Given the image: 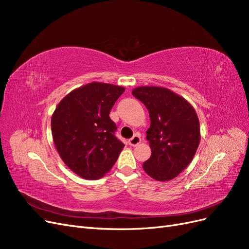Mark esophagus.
I'll list each match as a JSON object with an SVG mask.
<instances>
[{
  "label": "esophagus",
  "instance_id": "obj_1",
  "mask_svg": "<svg viewBox=\"0 0 249 249\" xmlns=\"http://www.w3.org/2000/svg\"><path fill=\"white\" fill-rule=\"evenodd\" d=\"M140 142H141L140 135H135V136H133V137L129 140L130 145H132V146H136V145H138Z\"/></svg>",
  "mask_w": 249,
  "mask_h": 249
}]
</instances>
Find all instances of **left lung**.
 Returning a JSON list of instances; mask_svg holds the SVG:
<instances>
[{
	"label": "left lung",
	"mask_w": 249,
	"mask_h": 249,
	"mask_svg": "<svg viewBox=\"0 0 249 249\" xmlns=\"http://www.w3.org/2000/svg\"><path fill=\"white\" fill-rule=\"evenodd\" d=\"M132 94L145 105L150 118L146 139L152 155L143 169L159 182L175 178L191 163L199 145L196 112L183 96L165 87H136Z\"/></svg>",
	"instance_id": "1"
}]
</instances>
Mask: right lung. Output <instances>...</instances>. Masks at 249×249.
I'll list each match as a JSON object with an SVG mask.
<instances>
[{
    "mask_svg": "<svg viewBox=\"0 0 249 249\" xmlns=\"http://www.w3.org/2000/svg\"><path fill=\"white\" fill-rule=\"evenodd\" d=\"M123 86L92 82L73 89L60 101L51 119L53 141L62 161L85 179L103 178L124 144L114 135L109 113Z\"/></svg>",
    "mask_w": 249,
    "mask_h": 249,
    "instance_id": "add662e5",
    "label": "right lung"
}]
</instances>
